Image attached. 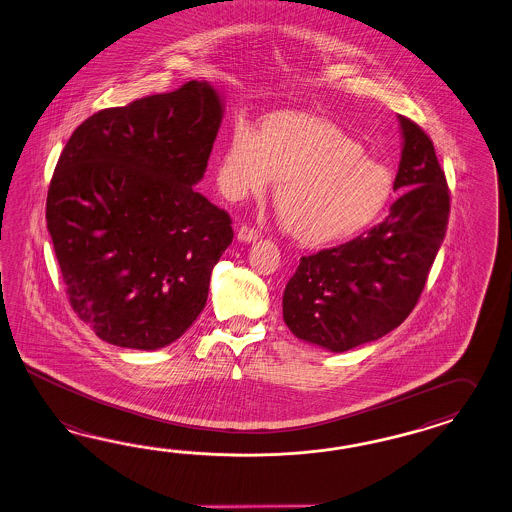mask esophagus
Wrapping results in <instances>:
<instances>
[{
  "instance_id": "obj_1",
  "label": "esophagus",
  "mask_w": 512,
  "mask_h": 512,
  "mask_svg": "<svg viewBox=\"0 0 512 512\" xmlns=\"http://www.w3.org/2000/svg\"><path fill=\"white\" fill-rule=\"evenodd\" d=\"M260 236L262 234L256 228H252V226H241L239 232H237V239L243 241V243H252V241H256Z\"/></svg>"
}]
</instances>
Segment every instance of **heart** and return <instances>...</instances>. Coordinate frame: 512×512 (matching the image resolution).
<instances>
[{"label":"heart","mask_w":512,"mask_h":512,"mask_svg":"<svg viewBox=\"0 0 512 512\" xmlns=\"http://www.w3.org/2000/svg\"><path fill=\"white\" fill-rule=\"evenodd\" d=\"M228 200L262 197L275 180L276 210L289 236L317 247L351 237L379 217L394 180L332 120L304 111L263 117L258 135L239 120L215 169Z\"/></svg>","instance_id":"heart-1"}]
</instances>
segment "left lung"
I'll list each match as a JSON object with an SVG mask.
<instances>
[{
    "label": "left lung",
    "instance_id": "1",
    "mask_svg": "<svg viewBox=\"0 0 512 512\" xmlns=\"http://www.w3.org/2000/svg\"><path fill=\"white\" fill-rule=\"evenodd\" d=\"M403 150L382 223L334 249L302 256L282 312L299 338L343 353L399 327L418 304L446 237L449 189L433 141L399 115Z\"/></svg>",
    "mask_w": 512,
    "mask_h": 512
}]
</instances>
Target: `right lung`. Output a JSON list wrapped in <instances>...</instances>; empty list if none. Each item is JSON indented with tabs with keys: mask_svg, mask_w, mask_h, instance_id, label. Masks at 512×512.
Masks as SVG:
<instances>
[{
	"mask_svg": "<svg viewBox=\"0 0 512 512\" xmlns=\"http://www.w3.org/2000/svg\"><path fill=\"white\" fill-rule=\"evenodd\" d=\"M223 98L208 81L94 113L53 172L46 221L70 306L100 340L156 351L208 301L234 239L226 211L193 189Z\"/></svg>",
	"mask_w": 512,
	"mask_h": 512,
	"instance_id": "1",
	"label": "right lung"
}]
</instances>
